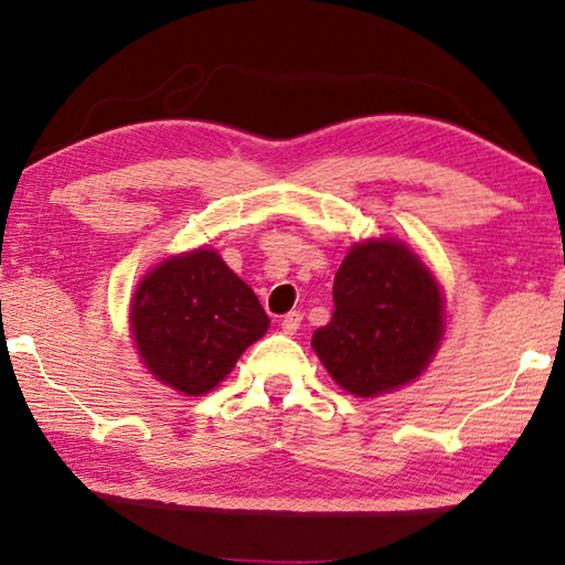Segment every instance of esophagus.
<instances>
[{
  "instance_id": "esophagus-1",
  "label": "esophagus",
  "mask_w": 565,
  "mask_h": 565,
  "mask_svg": "<svg viewBox=\"0 0 565 565\" xmlns=\"http://www.w3.org/2000/svg\"><path fill=\"white\" fill-rule=\"evenodd\" d=\"M301 311H291V313H286L284 318H281V328H284V333H289V335H294L296 330H298V326H301Z\"/></svg>"
}]
</instances>
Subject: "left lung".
Instances as JSON below:
<instances>
[{
    "label": "left lung",
    "instance_id": "obj_1",
    "mask_svg": "<svg viewBox=\"0 0 565 565\" xmlns=\"http://www.w3.org/2000/svg\"><path fill=\"white\" fill-rule=\"evenodd\" d=\"M335 311L311 345L342 390L380 396L414 382L444 338L436 276L392 237L352 245L333 284Z\"/></svg>",
    "mask_w": 565,
    "mask_h": 565
}]
</instances>
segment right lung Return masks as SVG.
<instances>
[{
	"label": "right lung",
	"instance_id": "1",
	"mask_svg": "<svg viewBox=\"0 0 565 565\" xmlns=\"http://www.w3.org/2000/svg\"><path fill=\"white\" fill-rule=\"evenodd\" d=\"M129 326L153 377L181 394L201 396L267 333L269 318L215 249H193L163 259L143 276L131 298Z\"/></svg>",
	"mask_w": 565,
	"mask_h": 565
}]
</instances>
